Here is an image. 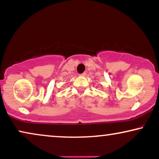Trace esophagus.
I'll use <instances>...</instances> for the list:
<instances>
[{"instance_id":"obj_1","label":"esophagus","mask_w":159,"mask_h":159,"mask_svg":"<svg viewBox=\"0 0 159 159\" xmlns=\"http://www.w3.org/2000/svg\"><path fill=\"white\" fill-rule=\"evenodd\" d=\"M85 75H86V73L85 72H84V73L81 74V75H80V77H84V76H85Z\"/></svg>"}]
</instances>
